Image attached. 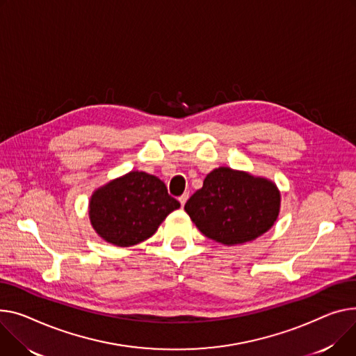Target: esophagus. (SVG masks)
I'll return each mask as SVG.
<instances>
[{"label": "esophagus", "mask_w": 356, "mask_h": 356, "mask_svg": "<svg viewBox=\"0 0 356 356\" xmlns=\"http://www.w3.org/2000/svg\"><path fill=\"white\" fill-rule=\"evenodd\" d=\"M187 199H188V193L186 192V193H183L180 197H179V202H180V204H181V207L186 204V202H187Z\"/></svg>", "instance_id": "1"}]
</instances>
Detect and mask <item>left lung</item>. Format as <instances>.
I'll use <instances>...</instances> for the list:
<instances>
[{"mask_svg": "<svg viewBox=\"0 0 356 356\" xmlns=\"http://www.w3.org/2000/svg\"><path fill=\"white\" fill-rule=\"evenodd\" d=\"M279 207L280 193L272 181L229 168L210 172L184 204L197 229L223 245L259 238L276 222Z\"/></svg>", "mask_w": 356, "mask_h": 356, "instance_id": "obj_1", "label": "left lung"}]
</instances>
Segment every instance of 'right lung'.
<instances>
[{
	"label": "right lung",
	"mask_w": 356,
	"mask_h": 356,
	"mask_svg": "<svg viewBox=\"0 0 356 356\" xmlns=\"http://www.w3.org/2000/svg\"><path fill=\"white\" fill-rule=\"evenodd\" d=\"M179 207L159 177L130 172L94 192L88 213L94 230L104 241L126 248L149 239Z\"/></svg>",
	"instance_id": "add662e5"
}]
</instances>
